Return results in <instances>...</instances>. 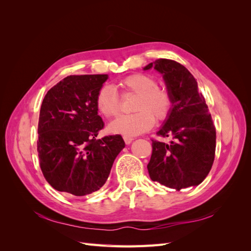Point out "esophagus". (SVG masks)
Instances as JSON below:
<instances>
[{
  "label": "esophagus",
  "mask_w": 251,
  "mask_h": 251,
  "mask_svg": "<svg viewBox=\"0 0 251 251\" xmlns=\"http://www.w3.org/2000/svg\"><path fill=\"white\" fill-rule=\"evenodd\" d=\"M124 140H125V142L126 143V144H130L133 140H134V138L132 137V136H127V135H124Z\"/></svg>",
  "instance_id": "1"
}]
</instances>
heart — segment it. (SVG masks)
Segmentation results:
<instances>
[{
    "label": "heart",
    "instance_id": "obj_1",
    "mask_svg": "<svg viewBox=\"0 0 251 251\" xmlns=\"http://www.w3.org/2000/svg\"><path fill=\"white\" fill-rule=\"evenodd\" d=\"M118 86L124 94H136L132 105L135 113L114 120L109 126L111 132L127 136L139 135L150 130L155 119L162 121L169 117L173 109V97L168 90L157 86L153 76L144 73L131 74L121 79ZM95 103L97 110L107 118L115 117L120 112V97L113 86L104 85L98 90Z\"/></svg>",
    "mask_w": 251,
    "mask_h": 251
}]
</instances>
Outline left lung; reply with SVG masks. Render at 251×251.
<instances>
[{
  "label": "left lung",
  "mask_w": 251,
  "mask_h": 251,
  "mask_svg": "<svg viewBox=\"0 0 251 251\" xmlns=\"http://www.w3.org/2000/svg\"><path fill=\"white\" fill-rule=\"evenodd\" d=\"M151 67L163 75L173 97V109L157 132L161 137H171V143L151 139L150 177L177 191L199 185L211 169L216 151V127L205 98L183 65L160 58L144 70Z\"/></svg>",
  "instance_id": "8db88e82"
}]
</instances>
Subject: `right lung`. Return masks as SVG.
<instances>
[{"label":"right lung","mask_w":251,"mask_h":251,"mask_svg":"<svg viewBox=\"0 0 251 251\" xmlns=\"http://www.w3.org/2000/svg\"><path fill=\"white\" fill-rule=\"evenodd\" d=\"M107 74L70 75L45 95L39 119L40 166L58 192L85 196L100 189L125 141L120 135L97 139L104 124L95 97Z\"/></svg>","instance_id":"obj_1"}]
</instances>
